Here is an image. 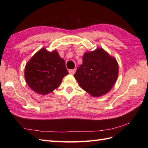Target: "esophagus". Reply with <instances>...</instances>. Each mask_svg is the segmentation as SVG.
<instances>
[{
  "label": "esophagus",
  "instance_id": "34e87169",
  "mask_svg": "<svg viewBox=\"0 0 148 148\" xmlns=\"http://www.w3.org/2000/svg\"><path fill=\"white\" fill-rule=\"evenodd\" d=\"M69 74H74L75 72H76V69H72V70H69Z\"/></svg>",
  "mask_w": 148,
  "mask_h": 148
}]
</instances>
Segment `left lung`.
Listing matches in <instances>:
<instances>
[{
	"instance_id": "1",
	"label": "left lung",
	"mask_w": 148,
	"mask_h": 148,
	"mask_svg": "<svg viewBox=\"0 0 148 148\" xmlns=\"http://www.w3.org/2000/svg\"><path fill=\"white\" fill-rule=\"evenodd\" d=\"M118 76L117 61L101 48L84 53L83 64L74 75L81 88L95 97L109 92Z\"/></svg>"
}]
</instances>
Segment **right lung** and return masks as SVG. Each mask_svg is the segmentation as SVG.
Instances as JSON below:
<instances>
[{
  "label": "right lung",
  "mask_w": 148,
  "mask_h": 148,
  "mask_svg": "<svg viewBox=\"0 0 148 148\" xmlns=\"http://www.w3.org/2000/svg\"><path fill=\"white\" fill-rule=\"evenodd\" d=\"M69 72L64 59L54 50L51 52L43 48L28 62L25 68V78L34 92L46 95L60 86Z\"/></svg>",
  "instance_id": "right-lung-1"
}]
</instances>
